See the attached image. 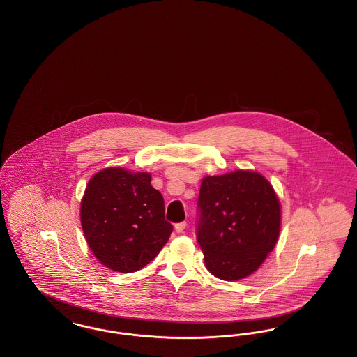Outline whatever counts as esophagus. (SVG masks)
<instances>
[{
  "instance_id": "obj_1",
  "label": "esophagus",
  "mask_w": 357,
  "mask_h": 357,
  "mask_svg": "<svg viewBox=\"0 0 357 357\" xmlns=\"http://www.w3.org/2000/svg\"><path fill=\"white\" fill-rule=\"evenodd\" d=\"M186 221L179 222V223H176V225H175V231H176V233H183V231H185V229H186Z\"/></svg>"
}]
</instances>
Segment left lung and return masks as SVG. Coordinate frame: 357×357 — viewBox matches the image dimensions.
Masks as SVG:
<instances>
[{
	"label": "left lung",
	"mask_w": 357,
	"mask_h": 357,
	"mask_svg": "<svg viewBox=\"0 0 357 357\" xmlns=\"http://www.w3.org/2000/svg\"><path fill=\"white\" fill-rule=\"evenodd\" d=\"M281 206L272 185L255 171L202 179L197 239L208 272L237 281L255 272L280 236Z\"/></svg>",
	"instance_id": "left-lung-1"
}]
</instances>
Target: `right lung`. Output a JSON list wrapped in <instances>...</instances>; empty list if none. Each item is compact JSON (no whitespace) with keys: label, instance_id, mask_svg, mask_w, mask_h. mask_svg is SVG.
Returning <instances> with one entry per match:
<instances>
[{"label":"right lung","instance_id":"right-lung-1","mask_svg":"<svg viewBox=\"0 0 357 357\" xmlns=\"http://www.w3.org/2000/svg\"><path fill=\"white\" fill-rule=\"evenodd\" d=\"M86 243L104 266L132 273L151 262L169 241L165 201L149 172L108 167L88 182L80 207Z\"/></svg>","mask_w":357,"mask_h":357}]
</instances>
